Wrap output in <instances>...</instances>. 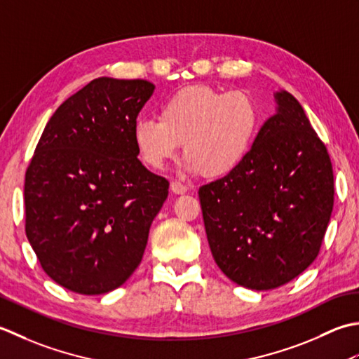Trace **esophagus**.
<instances>
[{"label":"esophagus","mask_w":359,"mask_h":359,"mask_svg":"<svg viewBox=\"0 0 359 359\" xmlns=\"http://www.w3.org/2000/svg\"><path fill=\"white\" fill-rule=\"evenodd\" d=\"M170 189H172V192L177 194V195H182V194L187 192V186L182 184V182H180V181H172Z\"/></svg>","instance_id":"esophagus-1"}]
</instances>
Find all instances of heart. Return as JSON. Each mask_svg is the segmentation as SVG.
Listing matches in <instances>:
<instances>
[{"instance_id":"b5f03b06","label":"heart","mask_w":359,"mask_h":359,"mask_svg":"<svg viewBox=\"0 0 359 359\" xmlns=\"http://www.w3.org/2000/svg\"><path fill=\"white\" fill-rule=\"evenodd\" d=\"M260 127L259 102L250 93L192 85L161 105L159 119H137L133 142L142 163L155 170L164 169L184 144L187 169L218 180L251 155Z\"/></svg>"}]
</instances>
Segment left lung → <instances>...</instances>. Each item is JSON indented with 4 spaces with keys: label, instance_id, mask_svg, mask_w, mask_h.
<instances>
[{
    "label": "left lung",
    "instance_id": "8db88e82",
    "mask_svg": "<svg viewBox=\"0 0 359 359\" xmlns=\"http://www.w3.org/2000/svg\"><path fill=\"white\" fill-rule=\"evenodd\" d=\"M277 113L229 177L198 190L218 268L241 287L273 290L318 257L333 210V167L301 104L276 94Z\"/></svg>",
    "mask_w": 359,
    "mask_h": 359
}]
</instances>
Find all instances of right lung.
Here are the masks:
<instances>
[{"label":"right lung","mask_w":359,"mask_h":359,"mask_svg":"<svg viewBox=\"0 0 359 359\" xmlns=\"http://www.w3.org/2000/svg\"><path fill=\"white\" fill-rule=\"evenodd\" d=\"M155 85L99 77L46 123L26 169V236L45 273L79 294L133 274L169 181L137 159L133 126Z\"/></svg>","instance_id":"obj_1"}]
</instances>
